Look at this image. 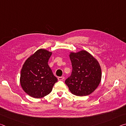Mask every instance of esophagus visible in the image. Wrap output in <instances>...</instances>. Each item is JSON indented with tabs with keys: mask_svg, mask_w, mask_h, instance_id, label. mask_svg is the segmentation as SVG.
Listing matches in <instances>:
<instances>
[{
	"mask_svg": "<svg viewBox=\"0 0 126 126\" xmlns=\"http://www.w3.org/2000/svg\"><path fill=\"white\" fill-rule=\"evenodd\" d=\"M58 79L59 80H63L64 79V77H63V76L59 77L58 78Z\"/></svg>",
	"mask_w": 126,
	"mask_h": 126,
	"instance_id": "1",
	"label": "esophagus"
}]
</instances>
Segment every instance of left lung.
I'll use <instances>...</instances> for the list:
<instances>
[{"label":"left lung","instance_id":"8db88e82","mask_svg":"<svg viewBox=\"0 0 126 126\" xmlns=\"http://www.w3.org/2000/svg\"><path fill=\"white\" fill-rule=\"evenodd\" d=\"M71 75L65 80L71 93L78 96H86L95 91L101 80L99 63L86 50L71 53Z\"/></svg>","mask_w":126,"mask_h":126}]
</instances>
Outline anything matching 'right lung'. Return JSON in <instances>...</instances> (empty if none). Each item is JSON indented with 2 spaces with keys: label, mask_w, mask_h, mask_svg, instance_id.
I'll return each mask as SVG.
<instances>
[{
  "label": "right lung",
  "mask_w": 126,
  "mask_h": 126,
  "mask_svg": "<svg viewBox=\"0 0 126 126\" xmlns=\"http://www.w3.org/2000/svg\"><path fill=\"white\" fill-rule=\"evenodd\" d=\"M52 52L40 49L28 58L21 70L20 82L30 96L40 98L49 94L58 79L48 65Z\"/></svg>",
  "instance_id": "1"
}]
</instances>
